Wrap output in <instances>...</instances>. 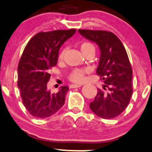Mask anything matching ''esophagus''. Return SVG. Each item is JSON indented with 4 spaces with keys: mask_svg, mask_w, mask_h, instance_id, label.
Masks as SVG:
<instances>
[{
    "mask_svg": "<svg viewBox=\"0 0 152 152\" xmlns=\"http://www.w3.org/2000/svg\"><path fill=\"white\" fill-rule=\"evenodd\" d=\"M80 85H70V86H69V88H79V87H80Z\"/></svg>",
    "mask_w": 152,
    "mask_h": 152,
    "instance_id": "34e87169",
    "label": "esophagus"
}]
</instances>
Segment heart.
<instances>
[{
    "label": "heart",
    "instance_id": "heart-1",
    "mask_svg": "<svg viewBox=\"0 0 152 152\" xmlns=\"http://www.w3.org/2000/svg\"><path fill=\"white\" fill-rule=\"evenodd\" d=\"M79 47H80L81 51H82V52H83L85 56L88 55V54L94 55V53H95V47L91 42H83L80 44ZM64 55V51L61 50L59 52L58 57L59 60L63 59ZM88 72V69H74L68 74L67 79L68 80L72 82V83L80 84V83H83V81L85 79V75Z\"/></svg>",
    "mask_w": 152,
    "mask_h": 152
}]
</instances>
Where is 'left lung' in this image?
Listing matches in <instances>:
<instances>
[{
  "label": "left lung",
  "instance_id": "obj_1",
  "mask_svg": "<svg viewBox=\"0 0 152 152\" xmlns=\"http://www.w3.org/2000/svg\"><path fill=\"white\" fill-rule=\"evenodd\" d=\"M79 32L95 42L100 49L97 75L104 85L103 89L97 88L90 109L102 118H114L125 110L133 93V69L125 48L110 31L79 29Z\"/></svg>",
  "mask_w": 152,
  "mask_h": 152
}]
</instances>
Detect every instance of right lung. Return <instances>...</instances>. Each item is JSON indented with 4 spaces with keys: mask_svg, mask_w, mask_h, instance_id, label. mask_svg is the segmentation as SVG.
<instances>
[{
    "mask_svg": "<svg viewBox=\"0 0 152 152\" xmlns=\"http://www.w3.org/2000/svg\"><path fill=\"white\" fill-rule=\"evenodd\" d=\"M76 29L39 32L25 46L18 66V87L22 103L34 117L46 118L58 111L69 90L63 86L57 93L47 91L49 70L58 62L59 49Z\"/></svg>",
    "mask_w": 152,
    "mask_h": 152,
    "instance_id": "right-lung-1",
    "label": "right lung"
}]
</instances>
